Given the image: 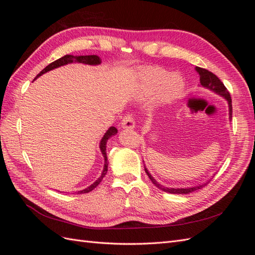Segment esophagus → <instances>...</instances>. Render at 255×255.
Returning <instances> with one entry per match:
<instances>
[{
    "instance_id": "esophagus-1",
    "label": "esophagus",
    "mask_w": 255,
    "mask_h": 255,
    "mask_svg": "<svg viewBox=\"0 0 255 255\" xmlns=\"http://www.w3.org/2000/svg\"><path fill=\"white\" fill-rule=\"evenodd\" d=\"M121 127L126 129H130L134 128L135 127V121L132 115H127L123 117L122 121H121Z\"/></svg>"
}]
</instances>
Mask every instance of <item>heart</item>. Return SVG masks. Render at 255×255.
<instances>
[{"label": "heart", "instance_id": "1", "mask_svg": "<svg viewBox=\"0 0 255 255\" xmlns=\"http://www.w3.org/2000/svg\"><path fill=\"white\" fill-rule=\"evenodd\" d=\"M139 91L142 97L157 96L161 103H172L184 91V82L176 74H169L165 69L152 67L139 73Z\"/></svg>", "mask_w": 255, "mask_h": 255}]
</instances>
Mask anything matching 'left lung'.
<instances>
[{
	"label": "left lung",
	"instance_id": "8db88e82",
	"mask_svg": "<svg viewBox=\"0 0 255 255\" xmlns=\"http://www.w3.org/2000/svg\"><path fill=\"white\" fill-rule=\"evenodd\" d=\"M196 70L197 72L199 73L200 75V84H201V86L204 87V88H207L210 89L212 91H214L215 94H217L221 97L225 98L227 101H228V104H229V115H230V120L232 119V99H231V96H230V92L228 91V89L226 88L225 85H223V83L217 78V75H215L213 72L206 70V69H203V68H200V67H196ZM144 171L145 173L148 174L149 179L151 180V182L155 185V186L157 188H159L160 190H163L165 192H169V194H180V195H187V194H190V192L192 191H196L198 189H201L203 186H205V185L207 183H210V181L206 182V183H203V184H199L197 185V186H194V187H185V188H174V187H167V186H164V185L159 184L154 177L151 175V173L148 171V169L145 168L144 166Z\"/></svg>",
	"mask_w": 255,
	"mask_h": 255
}]
</instances>
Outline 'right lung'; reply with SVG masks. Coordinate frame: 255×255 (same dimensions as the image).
Returning <instances> with one entry per match:
<instances>
[{
	"instance_id": "obj_1",
	"label": "right lung",
	"mask_w": 255,
	"mask_h": 255,
	"mask_svg": "<svg viewBox=\"0 0 255 255\" xmlns=\"http://www.w3.org/2000/svg\"><path fill=\"white\" fill-rule=\"evenodd\" d=\"M71 63H81V64H85V65H91V66H97V65H100L101 64V59H100V57L98 55H85V56H73V55H65L63 57H60L59 59L53 61V63H51L50 65H48L47 67H45L43 70L39 73L37 74V76L35 78V80L37 78H39L40 75L44 74L45 72L48 71H51L53 70V69L55 68H58L60 66H64V65H67V64H71ZM118 129L116 128L115 127H111L109 129L106 130V133L104 134L103 138L101 139V141H100V150H101L102 152V155L104 157V167H103V171H102V174L101 176L99 177V179L95 182L92 183L90 186H88L87 188L85 189H82V190H79V191H75V194L78 195H81V194H87V192L94 190L98 185L100 184V182H101L103 180V177L105 176L106 172H107V167H109V164H107V156H106V142L107 140L110 139V138L114 135L117 134ZM61 192V191H60Z\"/></svg>"
}]
</instances>
